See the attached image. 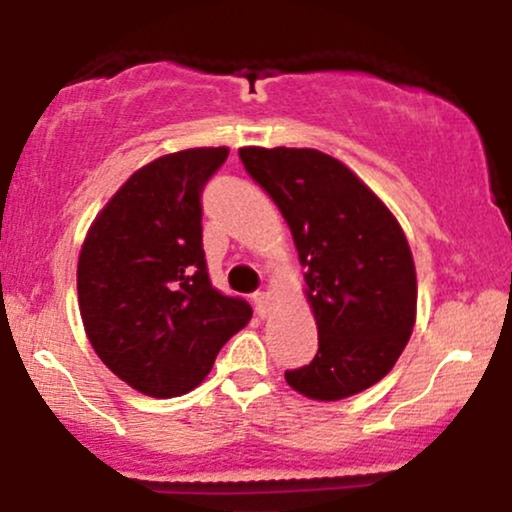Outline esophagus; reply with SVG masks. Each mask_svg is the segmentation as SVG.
I'll return each mask as SVG.
<instances>
[{"label": "esophagus", "instance_id": "obj_1", "mask_svg": "<svg viewBox=\"0 0 512 512\" xmlns=\"http://www.w3.org/2000/svg\"><path fill=\"white\" fill-rule=\"evenodd\" d=\"M252 301H255V313L260 317H267L269 310H272V298H269L267 291L252 293Z\"/></svg>", "mask_w": 512, "mask_h": 512}]
</instances>
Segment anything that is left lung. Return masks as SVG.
I'll use <instances>...</instances> for the list:
<instances>
[{"label":"left lung","instance_id":"obj_1","mask_svg":"<svg viewBox=\"0 0 512 512\" xmlns=\"http://www.w3.org/2000/svg\"><path fill=\"white\" fill-rule=\"evenodd\" d=\"M284 214L317 322V354L286 370L293 390L334 402L383 380L416 320V272L390 209L337 158L315 149H240Z\"/></svg>","mask_w":512,"mask_h":512}]
</instances>
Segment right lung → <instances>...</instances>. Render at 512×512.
<instances>
[{
  "label": "right lung",
  "instance_id": "add662e5",
  "mask_svg": "<svg viewBox=\"0 0 512 512\" xmlns=\"http://www.w3.org/2000/svg\"><path fill=\"white\" fill-rule=\"evenodd\" d=\"M228 158L187 149L139 168L88 228L76 289L88 342L120 380L178 397L252 317L248 301L211 286L202 248V192Z\"/></svg>",
  "mask_w": 512,
  "mask_h": 512
}]
</instances>
